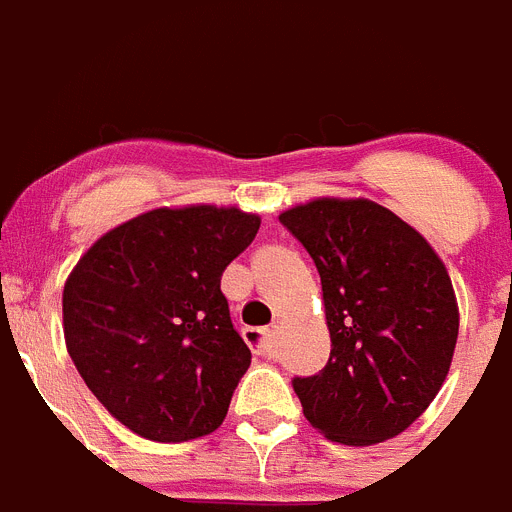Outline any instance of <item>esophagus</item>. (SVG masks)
<instances>
[{
	"instance_id": "obj_1",
	"label": "esophagus",
	"mask_w": 512,
	"mask_h": 512,
	"mask_svg": "<svg viewBox=\"0 0 512 512\" xmlns=\"http://www.w3.org/2000/svg\"><path fill=\"white\" fill-rule=\"evenodd\" d=\"M248 346L261 356H271V343H274V330L271 328H248L246 330Z\"/></svg>"
}]
</instances>
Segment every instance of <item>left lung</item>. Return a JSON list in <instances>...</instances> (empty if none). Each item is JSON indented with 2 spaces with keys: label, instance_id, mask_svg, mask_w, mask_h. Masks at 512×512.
<instances>
[{
  "label": "left lung",
  "instance_id": "1",
  "mask_svg": "<svg viewBox=\"0 0 512 512\" xmlns=\"http://www.w3.org/2000/svg\"><path fill=\"white\" fill-rule=\"evenodd\" d=\"M279 220L315 261L330 333L323 372L292 382L302 413L343 446L400 436L436 400L459 338L441 256L364 197H315Z\"/></svg>",
  "mask_w": 512,
  "mask_h": 512
}]
</instances>
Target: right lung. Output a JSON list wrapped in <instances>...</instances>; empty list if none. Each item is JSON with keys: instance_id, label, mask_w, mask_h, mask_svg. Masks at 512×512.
<instances>
[{"instance_id": "right-lung-1", "label": "right lung", "mask_w": 512, "mask_h": 512, "mask_svg": "<svg viewBox=\"0 0 512 512\" xmlns=\"http://www.w3.org/2000/svg\"><path fill=\"white\" fill-rule=\"evenodd\" d=\"M261 217L235 205L140 212L99 235L63 284V338L81 379L138 436L220 428L251 351L220 292Z\"/></svg>"}]
</instances>
